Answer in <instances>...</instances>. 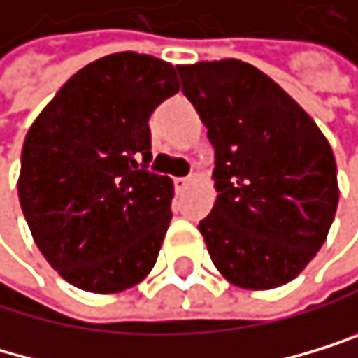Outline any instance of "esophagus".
I'll list each match as a JSON object with an SVG mask.
<instances>
[{
	"instance_id": "34e87169",
	"label": "esophagus",
	"mask_w": 358,
	"mask_h": 358,
	"mask_svg": "<svg viewBox=\"0 0 358 358\" xmlns=\"http://www.w3.org/2000/svg\"><path fill=\"white\" fill-rule=\"evenodd\" d=\"M191 185V176H182V178H176V189L178 191H185Z\"/></svg>"
}]
</instances>
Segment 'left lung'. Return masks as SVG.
Instances as JSON below:
<instances>
[{
	"label": "left lung",
	"instance_id": "obj_1",
	"mask_svg": "<svg viewBox=\"0 0 358 358\" xmlns=\"http://www.w3.org/2000/svg\"><path fill=\"white\" fill-rule=\"evenodd\" d=\"M178 74L215 147L217 200L198 224L215 268L251 290L295 280L326 242L339 202L326 136L244 61H202Z\"/></svg>",
	"mask_w": 358,
	"mask_h": 358
}]
</instances>
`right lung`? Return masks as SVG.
<instances>
[{
  "label": "right lung",
  "mask_w": 358,
  "mask_h": 358,
  "mask_svg": "<svg viewBox=\"0 0 358 358\" xmlns=\"http://www.w3.org/2000/svg\"><path fill=\"white\" fill-rule=\"evenodd\" d=\"M178 90L171 63L116 52L78 70L28 129L21 211L43 257L72 286L120 292L154 268L173 182L149 171V118Z\"/></svg>",
  "instance_id": "right-lung-1"
}]
</instances>
